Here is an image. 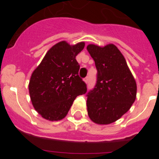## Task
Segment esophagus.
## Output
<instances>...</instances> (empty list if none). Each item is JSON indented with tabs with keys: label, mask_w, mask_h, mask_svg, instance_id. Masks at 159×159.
<instances>
[{
	"label": "esophagus",
	"mask_w": 159,
	"mask_h": 159,
	"mask_svg": "<svg viewBox=\"0 0 159 159\" xmlns=\"http://www.w3.org/2000/svg\"><path fill=\"white\" fill-rule=\"evenodd\" d=\"M88 80H89V77L88 76H87V77H85V78H84V81H85V83H88Z\"/></svg>",
	"instance_id": "1"
}]
</instances>
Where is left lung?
Listing matches in <instances>:
<instances>
[{
  "mask_svg": "<svg viewBox=\"0 0 159 159\" xmlns=\"http://www.w3.org/2000/svg\"><path fill=\"white\" fill-rule=\"evenodd\" d=\"M87 49L97 69L96 84L87 94L88 116L97 124H110L128 111L135 100V80L116 45L89 44Z\"/></svg>",
  "mask_w": 159,
  "mask_h": 159,
  "instance_id": "obj_1",
  "label": "left lung"
}]
</instances>
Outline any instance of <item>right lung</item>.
Returning <instances> with one entry per match:
<instances>
[{
	"label": "right lung",
	"instance_id": "right-lung-1",
	"mask_svg": "<svg viewBox=\"0 0 159 159\" xmlns=\"http://www.w3.org/2000/svg\"><path fill=\"white\" fill-rule=\"evenodd\" d=\"M85 43L70 45L66 41L55 44L32 72L29 90L32 105L45 119H64L78 95L87 92V84L79 75L75 60Z\"/></svg>",
	"mask_w": 159,
	"mask_h": 159
}]
</instances>
